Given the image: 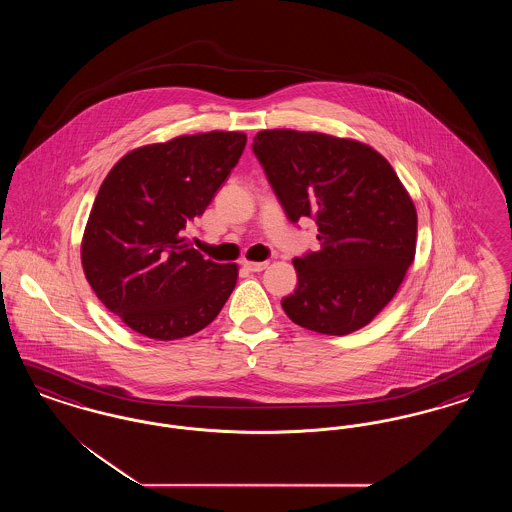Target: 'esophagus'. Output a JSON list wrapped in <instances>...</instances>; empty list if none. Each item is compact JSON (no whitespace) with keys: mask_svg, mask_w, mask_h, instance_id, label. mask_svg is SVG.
Segmentation results:
<instances>
[{"mask_svg":"<svg viewBox=\"0 0 512 512\" xmlns=\"http://www.w3.org/2000/svg\"><path fill=\"white\" fill-rule=\"evenodd\" d=\"M268 267L267 261H263V263H253V261H245L244 268H247L249 272H261V270H265Z\"/></svg>","mask_w":512,"mask_h":512,"instance_id":"obj_1","label":"esophagus"}]
</instances>
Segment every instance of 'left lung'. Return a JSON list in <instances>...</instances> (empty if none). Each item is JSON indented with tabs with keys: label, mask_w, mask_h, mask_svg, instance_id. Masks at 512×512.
<instances>
[{
	"label": "left lung",
	"mask_w": 512,
	"mask_h": 512,
	"mask_svg": "<svg viewBox=\"0 0 512 512\" xmlns=\"http://www.w3.org/2000/svg\"><path fill=\"white\" fill-rule=\"evenodd\" d=\"M251 147L286 217L318 226L320 249L293 259L297 288L282 309L295 324L328 336L363 328L413 263V199L390 163L355 140L263 130Z\"/></svg>",
	"instance_id": "obj_1"
}]
</instances>
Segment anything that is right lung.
Returning <instances> with one entry per match:
<instances>
[{"mask_svg":"<svg viewBox=\"0 0 512 512\" xmlns=\"http://www.w3.org/2000/svg\"><path fill=\"white\" fill-rule=\"evenodd\" d=\"M242 132L178 136L126 153L105 176L82 238L99 301L134 332L171 341L211 324L238 267L205 259L182 232L244 153Z\"/></svg>","mask_w":512,"mask_h":512,"instance_id":"1","label":"right lung"}]
</instances>
